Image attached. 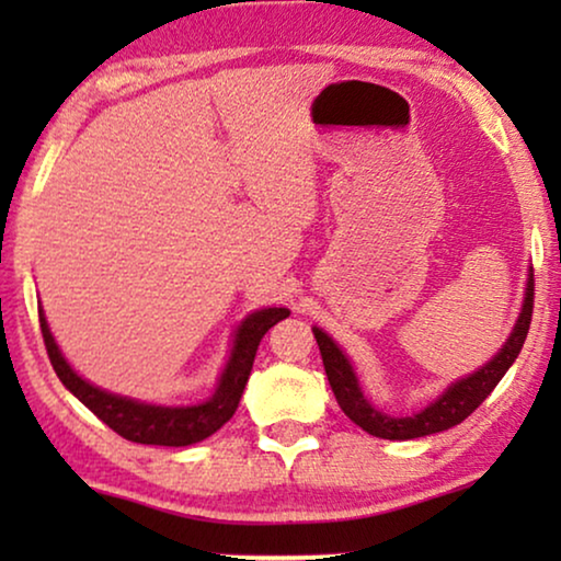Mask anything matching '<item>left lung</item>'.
I'll list each match as a JSON object with an SVG mask.
<instances>
[{"instance_id":"8db88e82","label":"left lung","mask_w":561,"mask_h":561,"mask_svg":"<svg viewBox=\"0 0 561 561\" xmlns=\"http://www.w3.org/2000/svg\"><path fill=\"white\" fill-rule=\"evenodd\" d=\"M531 313H534V275L528 278L526 288V301L520 309V317L513 327L511 340L503 344V350L490 359L485 367H480L478 373H472L470 378H462L455 382L447 393L436 398L432 405H426L424 411H419L416 416L393 419L380 413L375 405L365 401L363 390L357 386L355 373L347 357L342 355V350L332 342V336H327L321 329L313 327V336H317L321 359H324V370L332 386L336 403L342 405V411L363 428V432L380 436V439H419V436H428L444 428H451L470 416L485 398L493 393V388L501 382V378L508 373L513 359L518 357L520 347H524L528 327H531Z\"/></svg>"}]
</instances>
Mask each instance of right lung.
<instances>
[{"mask_svg": "<svg viewBox=\"0 0 561 561\" xmlns=\"http://www.w3.org/2000/svg\"><path fill=\"white\" fill-rule=\"evenodd\" d=\"M288 313V309H263L250 313L234 336L232 357H229L227 370L221 373L217 393L202 405L165 409V405L137 403L129 401V398H119L114 393H106V390L89 386L87 380L79 378V375L71 370V365H68L64 355H60L56 340H53L48 329V321L43 317V309H37L45 350H48L50 365L60 382H64L89 411H94L112 432L125 436L127 442L158 444V447H188V444H196L206 439V436H211L217 428L225 426L227 421L234 416L242 390L248 386L252 363H255L260 340H263L267 329L278 324L280 319H286Z\"/></svg>", "mask_w": 561, "mask_h": 561, "instance_id": "1", "label": "right lung"}]
</instances>
